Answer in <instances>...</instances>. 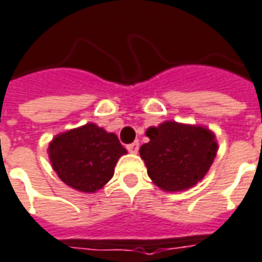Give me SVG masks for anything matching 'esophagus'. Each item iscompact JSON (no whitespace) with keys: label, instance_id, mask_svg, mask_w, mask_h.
Returning a JSON list of instances; mask_svg holds the SVG:
<instances>
[{"label":"esophagus","instance_id":"1","mask_svg":"<svg viewBox=\"0 0 262 262\" xmlns=\"http://www.w3.org/2000/svg\"><path fill=\"white\" fill-rule=\"evenodd\" d=\"M127 149L131 152V154H137V152H138V149H140V144H138L137 141H135V142H133V144H128Z\"/></svg>","mask_w":262,"mask_h":262}]
</instances>
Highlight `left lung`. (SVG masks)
I'll use <instances>...</instances> for the list:
<instances>
[{"label": "left lung", "instance_id": "8db88e82", "mask_svg": "<svg viewBox=\"0 0 262 262\" xmlns=\"http://www.w3.org/2000/svg\"><path fill=\"white\" fill-rule=\"evenodd\" d=\"M140 148L148 176L165 192H183L198 185L216 158V135L207 127L164 121L146 129Z\"/></svg>", "mask_w": 262, "mask_h": 262}]
</instances>
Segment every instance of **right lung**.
Wrapping results in <instances>:
<instances>
[{
	"label": "right lung",
	"instance_id": "add662e5",
	"mask_svg": "<svg viewBox=\"0 0 262 262\" xmlns=\"http://www.w3.org/2000/svg\"><path fill=\"white\" fill-rule=\"evenodd\" d=\"M48 154L60 181L79 192L94 193L113 178L127 149L114 133L87 122L57 134L49 142Z\"/></svg>",
	"mask_w": 262,
	"mask_h": 262
}]
</instances>
